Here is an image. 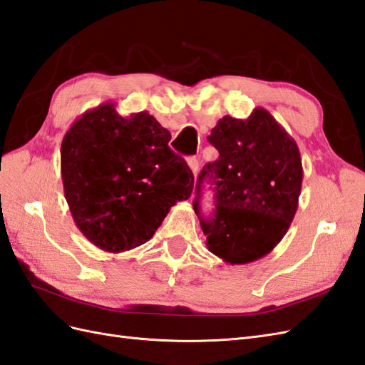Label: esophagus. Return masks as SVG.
<instances>
[{"mask_svg": "<svg viewBox=\"0 0 365 365\" xmlns=\"http://www.w3.org/2000/svg\"><path fill=\"white\" fill-rule=\"evenodd\" d=\"M188 166H190V170H191V173L194 174V175H197V171H199V160L195 157H190L188 158Z\"/></svg>", "mask_w": 365, "mask_h": 365, "instance_id": "34e87169", "label": "esophagus"}]
</instances>
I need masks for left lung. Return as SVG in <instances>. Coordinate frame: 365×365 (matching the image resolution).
I'll return each mask as SVG.
<instances>
[{
    "mask_svg": "<svg viewBox=\"0 0 365 365\" xmlns=\"http://www.w3.org/2000/svg\"><path fill=\"white\" fill-rule=\"evenodd\" d=\"M208 142L219 158L203 168L194 202L199 214L202 183L210 179L216 211L200 217L207 247L231 265L255 262L282 240L294 219L304 179L301 153L264 108L245 120L220 118Z\"/></svg>",
    "mask_w": 365,
    "mask_h": 365,
    "instance_id": "8db88e82",
    "label": "left lung"
}]
</instances>
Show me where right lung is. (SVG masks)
<instances>
[{
  "mask_svg": "<svg viewBox=\"0 0 365 365\" xmlns=\"http://www.w3.org/2000/svg\"><path fill=\"white\" fill-rule=\"evenodd\" d=\"M148 112L121 117L108 101L78 117L61 142L64 197L77 228L106 253L143 245L171 207L188 200L194 175Z\"/></svg>",
  "mask_w": 365,
  "mask_h": 365,
  "instance_id": "1",
  "label": "right lung"
}]
</instances>
